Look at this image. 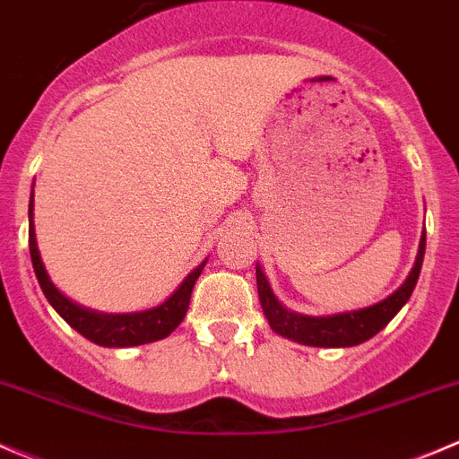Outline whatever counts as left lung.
Here are the masks:
<instances>
[{
  "label": "left lung",
  "mask_w": 459,
  "mask_h": 459,
  "mask_svg": "<svg viewBox=\"0 0 459 459\" xmlns=\"http://www.w3.org/2000/svg\"><path fill=\"white\" fill-rule=\"evenodd\" d=\"M426 249V234L420 240V252H417V261L412 265L411 274L403 281L402 288L397 292L390 294L384 301L375 303V306L364 307V310L343 312V315L334 316H303L297 312L285 310L270 290L265 274L261 267L256 265V288L258 299H261L263 312L267 316V324L274 333L281 337H288L292 342L306 343V346H319V348H348L357 346V343L368 342L370 337L379 333L388 321L402 310L403 303L411 299L412 290H415L417 279H420L421 261H424Z\"/></svg>",
  "instance_id": "obj_1"
}]
</instances>
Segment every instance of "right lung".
I'll list each match as a JSON object with an SVG mask.
<instances>
[{
  "label": "right lung",
  "instance_id": "add662e5",
  "mask_svg": "<svg viewBox=\"0 0 459 459\" xmlns=\"http://www.w3.org/2000/svg\"><path fill=\"white\" fill-rule=\"evenodd\" d=\"M29 247H30V261H33L35 276L39 281L44 297L48 299L57 315L77 330L82 337L89 342L98 343L104 348H129V346H143V343L158 342L165 339L167 334L174 333L185 319L189 307V299H192V290L196 279L201 276L205 261L180 283V288L167 299L162 306L152 307V310L135 312V315H100V312L84 310V307L75 306L74 301L65 297L56 285L48 279L44 263L38 252V240H35V228H33V194H30L29 203Z\"/></svg>",
  "mask_w": 459,
  "mask_h": 459
}]
</instances>
